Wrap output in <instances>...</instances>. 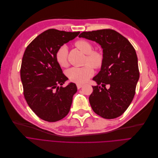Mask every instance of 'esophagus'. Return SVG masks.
<instances>
[{
	"label": "esophagus",
	"instance_id": "esophagus-1",
	"mask_svg": "<svg viewBox=\"0 0 158 158\" xmlns=\"http://www.w3.org/2000/svg\"><path fill=\"white\" fill-rule=\"evenodd\" d=\"M77 88L79 89H80L82 86H83V85L80 84H77Z\"/></svg>",
	"mask_w": 158,
	"mask_h": 158
}]
</instances>
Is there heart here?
I'll use <instances>...</instances> for the list:
<instances>
[{
	"label": "heart",
	"instance_id": "b5f03b06",
	"mask_svg": "<svg viewBox=\"0 0 158 158\" xmlns=\"http://www.w3.org/2000/svg\"><path fill=\"white\" fill-rule=\"evenodd\" d=\"M75 46L81 51L87 55L85 64L84 67H73L67 71V76L72 81L77 84L86 82L94 73L93 67L96 69L100 68L103 62V56L98 51L93 50V45L85 40H78L75 42ZM68 48L66 46L60 47L55 54V59L59 65L66 67L68 65ZM92 66H91L90 65Z\"/></svg>",
	"mask_w": 158,
	"mask_h": 158
}]
</instances>
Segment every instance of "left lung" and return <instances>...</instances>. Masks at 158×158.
Instances as JSON below:
<instances>
[{
    "mask_svg": "<svg viewBox=\"0 0 158 158\" xmlns=\"http://www.w3.org/2000/svg\"><path fill=\"white\" fill-rule=\"evenodd\" d=\"M79 37L94 41L103 49L101 70L93 78L98 85L93 86L89 96L91 106L103 118H118L129 107L136 93L139 78L136 51L125 37L113 29L84 31Z\"/></svg>",
    "mask_w": 158,
    "mask_h": 158,
    "instance_id": "8db88e82",
    "label": "left lung"
}]
</instances>
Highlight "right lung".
Segmentation results:
<instances>
[{
    "label": "right lung",
    "instance_id": "add662e5",
    "mask_svg": "<svg viewBox=\"0 0 158 158\" xmlns=\"http://www.w3.org/2000/svg\"><path fill=\"white\" fill-rule=\"evenodd\" d=\"M79 33L50 29L36 36L25 50L20 68L24 98L36 115L45 121H59L69 112L77 87L74 83L62 86L68 78L55 54Z\"/></svg>",
    "mask_w": 158,
    "mask_h": 158
}]
</instances>
